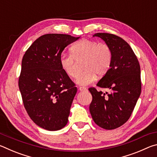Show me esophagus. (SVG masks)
I'll use <instances>...</instances> for the list:
<instances>
[{
  "label": "esophagus",
  "instance_id": "esophagus-1",
  "mask_svg": "<svg viewBox=\"0 0 157 157\" xmlns=\"http://www.w3.org/2000/svg\"><path fill=\"white\" fill-rule=\"evenodd\" d=\"M79 90L80 91H86V88H85V87H79Z\"/></svg>",
  "mask_w": 157,
  "mask_h": 157
}]
</instances>
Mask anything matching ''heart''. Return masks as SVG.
<instances>
[{
  "label": "heart",
  "instance_id": "1",
  "mask_svg": "<svg viewBox=\"0 0 157 157\" xmlns=\"http://www.w3.org/2000/svg\"><path fill=\"white\" fill-rule=\"evenodd\" d=\"M71 55H62L59 63L62 70L68 76L75 75V61L84 59V72L78 74L75 82L80 86H87L94 82L98 76L108 72L112 62V52L107 44L89 39H82L70 48Z\"/></svg>",
  "mask_w": 157,
  "mask_h": 157
}]
</instances>
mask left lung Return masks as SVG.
Returning <instances> with one entry per match:
<instances>
[{
    "mask_svg": "<svg viewBox=\"0 0 157 157\" xmlns=\"http://www.w3.org/2000/svg\"><path fill=\"white\" fill-rule=\"evenodd\" d=\"M94 36L100 37L110 47L112 62L97 84L100 88L109 89L110 93L90 88L93 100L89 111L98 126L116 129L128 121L140 95V65L132 48L120 36L109 33H96Z\"/></svg>",
    "mask_w": 157,
    "mask_h": 157,
    "instance_id": "8db88e82",
    "label": "left lung"
}]
</instances>
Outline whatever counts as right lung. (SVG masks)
I'll return each instance as SVG.
<instances>
[{"label": "right lung", "instance_id": "1", "mask_svg": "<svg viewBox=\"0 0 157 157\" xmlns=\"http://www.w3.org/2000/svg\"><path fill=\"white\" fill-rule=\"evenodd\" d=\"M79 37L44 34L23 55L18 79L23 105L34 123L48 131L59 130L68 123L77 87L62 70L59 58Z\"/></svg>", "mask_w": 157, "mask_h": 157}]
</instances>
